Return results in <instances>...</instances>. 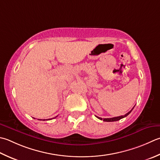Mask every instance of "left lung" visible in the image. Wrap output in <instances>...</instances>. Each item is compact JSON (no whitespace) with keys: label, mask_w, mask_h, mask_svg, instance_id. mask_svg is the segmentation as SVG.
<instances>
[{"label":"left lung","mask_w":160,"mask_h":160,"mask_svg":"<svg viewBox=\"0 0 160 160\" xmlns=\"http://www.w3.org/2000/svg\"><path fill=\"white\" fill-rule=\"evenodd\" d=\"M134 108H133L132 109H131V110H130V112H128L127 114H126L123 115V116H119V117H113V118H100V117H96L98 118H99V119L103 120L104 121H107V122H112V121H119L120 119H121V118H124V117H126L128 114H130V112L132 111V109H134Z\"/></svg>","instance_id":"obj_1"}]
</instances>
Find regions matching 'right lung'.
<instances>
[{
	"label": "right lung",
	"instance_id": "obj_1",
	"mask_svg": "<svg viewBox=\"0 0 160 160\" xmlns=\"http://www.w3.org/2000/svg\"><path fill=\"white\" fill-rule=\"evenodd\" d=\"M58 117V116H57ZM57 117H54V118H56ZM52 118H49V119H43V121H45V120H51V119H52Z\"/></svg>",
	"mask_w": 160,
	"mask_h": 160
}]
</instances>
